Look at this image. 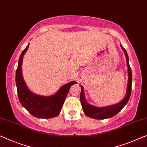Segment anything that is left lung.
Returning <instances> with one entry per match:
<instances>
[{
	"label": "left lung",
	"instance_id": "1",
	"mask_svg": "<svg viewBox=\"0 0 147 147\" xmlns=\"http://www.w3.org/2000/svg\"><path fill=\"white\" fill-rule=\"evenodd\" d=\"M122 49L124 51L125 55L126 56L127 64L128 66V73H129V78H128V84H127V90L125 97L122 101L115 105H113L111 106H107L104 108H96V107L92 106L91 105L88 104L85 100L84 96V89L83 87L81 86V92H80V102L82 104V109L84 110L85 114L90 117L96 119H104L106 118H109L113 117L115 115L119 113L121 110L125 106L129 100L131 93V85H132V72L129 63V57L127 53L126 50L121 45Z\"/></svg>",
	"mask_w": 147,
	"mask_h": 147
}]
</instances>
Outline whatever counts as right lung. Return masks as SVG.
I'll return each mask as SVG.
<instances>
[{"mask_svg":"<svg viewBox=\"0 0 147 147\" xmlns=\"http://www.w3.org/2000/svg\"><path fill=\"white\" fill-rule=\"evenodd\" d=\"M28 47L29 44L22 52L16 72V84L19 100L21 104L34 117L43 119L55 117L59 114L70 88L76 82L73 81L67 83L61 87L55 94L48 97L39 96L31 92L26 86L22 74L23 57Z\"/></svg>","mask_w":147,"mask_h":147,"instance_id":"obj_1","label":"right lung"}]
</instances>
